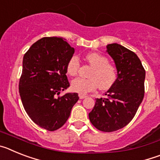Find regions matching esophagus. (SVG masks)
Returning <instances> with one entry per match:
<instances>
[{
	"label": "esophagus",
	"mask_w": 160,
	"mask_h": 160,
	"mask_svg": "<svg viewBox=\"0 0 160 160\" xmlns=\"http://www.w3.org/2000/svg\"><path fill=\"white\" fill-rule=\"evenodd\" d=\"M78 96H79V98H80V99H83V98H87V96L84 95V94H79Z\"/></svg>",
	"instance_id": "esophagus-1"
}]
</instances>
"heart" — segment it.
Masks as SVG:
<instances>
[{
  "instance_id": "obj_1",
  "label": "heart",
  "mask_w": 160,
  "mask_h": 160,
  "mask_svg": "<svg viewBox=\"0 0 160 160\" xmlns=\"http://www.w3.org/2000/svg\"><path fill=\"white\" fill-rule=\"evenodd\" d=\"M86 60L92 66L88 78H77L71 82V90L79 94L95 90L98 86L101 90H107L113 86L116 80V70L103 55L95 52L88 53L85 56ZM80 66L78 55L73 54L69 58L66 64V72L69 75L75 76Z\"/></svg>"
}]
</instances>
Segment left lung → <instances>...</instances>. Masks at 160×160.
I'll list each match as a JSON object with an SVG mask.
<instances>
[{
	"instance_id": "8db88e82",
	"label": "left lung",
	"mask_w": 160,
	"mask_h": 160,
	"mask_svg": "<svg viewBox=\"0 0 160 160\" xmlns=\"http://www.w3.org/2000/svg\"><path fill=\"white\" fill-rule=\"evenodd\" d=\"M114 60L117 78L106 92V98H96L89 113L91 123L98 130L111 132L124 128L136 114L144 96L145 70L134 52L119 44L107 46Z\"/></svg>"
}]
</instances>
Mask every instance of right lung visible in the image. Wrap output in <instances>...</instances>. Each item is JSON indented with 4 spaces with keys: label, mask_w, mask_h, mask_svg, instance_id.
<instances>
[{
    "label": "right lung",
    "mask_w": 160,
    "mask_h": 160,
    "mask_svg": "<svg viewBox=\"0 0 160 160\" xmlns=\"http://www.w3.org/2000/svg\"><path fill=\"white\" fill-rule=\"evenodd\" d=\"M74 49L66 39L43 38L32 44L23 57L19 93L29 118L49 131L62 128L78 100L77 93H66L70 83L66 64Z\"/></svg>",
    "instance_id": "right-lung-1"
}]
</instances>
